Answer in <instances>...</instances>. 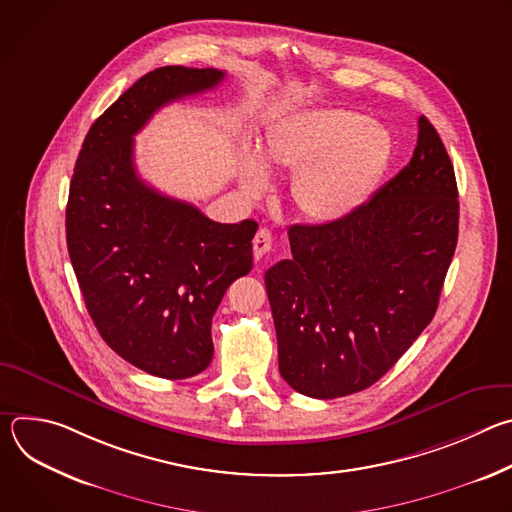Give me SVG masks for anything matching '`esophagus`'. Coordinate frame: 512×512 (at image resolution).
<instances>
[{
  "label": "esophagus",
  "mask_w": 512,
  "mask_h": 512,
  "mask_svg": "<svg viewBox=\"0 0 512 512\" xmlns=\"http://www.w3.org/2000/svg\"><path fill=\"white\" fill-rule=\"evenodd\" d=\"M273 247V237H271V231L267 229H259L255 239H253V255L255 259H261L265 253H269Z\"/></svg>",
  "instance_id": "esophagus-1"
}]
</instances>
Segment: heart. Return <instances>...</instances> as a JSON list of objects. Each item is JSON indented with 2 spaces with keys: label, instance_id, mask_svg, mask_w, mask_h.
<instances>
[{
  "label": "heart",
  "instance_id": "1",
  "mask_svg": "<svg viewBox=\"0 0 512 512\" xmlns=\"http://www.w3.org/2000/svg\"><path fill=\"white\" fill-rule=\"evenodd\" d=\"M393 152L391 135L350 109H312L273 127L259 152L239 158V182L247 196L269 188L267 174L294 172L291 204L310 223L344 221L369 200Z\"/></svg>",
  "mask_w": 512,
  "mask_h": 512
}]
</instances>
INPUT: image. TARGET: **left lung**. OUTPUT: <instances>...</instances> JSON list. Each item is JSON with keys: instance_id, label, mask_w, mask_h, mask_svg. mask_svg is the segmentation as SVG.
Here are the masks:
<instances>
[{"instance_id": "8db88e82", "label": "left lung", "mask_w": 512, "mask_h": 512, "mask_svg": "<svg viewBox=\"0 0 512 512\" xmlns=\"http://www.w3.org/2000/svg\"><path fill=\"white\" fill-rule=\"evenodd\" d=\"M409 164L354 214L289 227L291 259L265 273L279 373L314 399L377 383L431 322L458 243V186L419 117Z\"/></svg>"}]
</instances>
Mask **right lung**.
<instances>
[{
	"mask_svg": "<svg viewBox=\"0 0 512 512\" xmlns=\"http://www.w3.org/2000/svg\"><path fill=\"white\" fill-rule=\"evenodd\" d=\"M223 79L188 66L143 75L91 125L70 180L66 245L99 334L133 367L172 381L210 364L212 316L253 267L257 223H214L145 184L133 135L160 107Z\"/></svg>",
	"mask_w": 512,
	"mask_h": 512,
	"instance_id": "add662e5",
	"label": "right lung"
}]
</instances>
